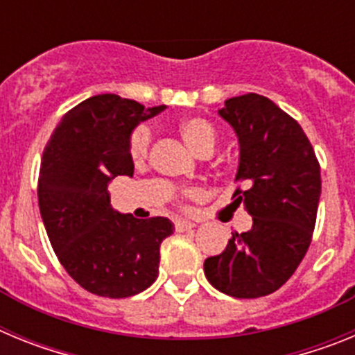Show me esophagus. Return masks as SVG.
Wrapping results in <instances>:
<instances>
[{"mask_svg": "<svg viewBox=\"0 0 355 355\" xmlns=\"http://www.w3.org/2000/svg\"><path fill=\"white\" fill-rule=\"evenodd\" d=\"M193 227H196V224H193V222L183 220V218H180V220L174 222V229L178 231V233H183V231H188V229H193Z\"/></svg>", "mask_w": 355, "mask_h": 355, "instance_id": "obj_1", "label": "esophagus"}]
</instances>
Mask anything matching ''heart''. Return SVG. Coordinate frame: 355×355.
Returning <instances> with one entry per match:
<instances>
[{
	"label": "heart",
	"mask_w": 355,
	"mask_h": 355,
	"mask_svg": "<svg viewBox=\"0 0 355 355\" xmlns=\"http://www.w3.org/2000/svg\"><path fill=\"white\" fill-rule=\"evenodd\" d=\"M178 130H180L181 139L184 140V144L199 156L211 155L216 146V140H218L216 128L205 117L183 119ZM150 140H153V133H150V128L146 126V124H140V126L131 131L128 150H130V156L133 162H142V159L147 158ZM199 193V188H187V190L181 192V197L183 199H193Z\"/></svg>",
	"instance_id": "b5f03b06"
}]
</instances>
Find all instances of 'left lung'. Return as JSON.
Returning <instances> with one entry per match:
<instances>
[{
  "label": "left lung",
  "instance_id": "8db88e82",
  "mask_svg": "<svg viewBox=\"0 0 355 355\" xmlns=\"http://www.w3.org/2000/svg\"><path fill=\"white\" fill-rule=\"evenodd\" d=\"M218 114L240 140L234 190L252 216V227L236 233L224 252L205 261L211 286L236 299L274 293L306 256L316 224L322 178L311 142L300 124L259 94L231 97Z\"/></svg>",
  "mask_w": 355,
  "mask_h": 355
}]
</instances>
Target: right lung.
I'll return each instance as SVG.
<instances>
[{"mask_svg": "<svg viewBox=\"0 0 355 355\" xmlns=\"http://www.w3.org/2000/svg\"><path fill=\"white\" fill-rule=\"evenodd\" d=\"M165 106L144 108L115 94L85 99L62 117L44 147L39 208L56 258L81 288L126 299L158 277L159 245L174 233L165 216L139 220L112 209L108 183L133 175V128Z\"/></svg>", "mask_w": 355, "mask_h": 355, "instance_id": "1", "label": "right lung"}]
</instances>
